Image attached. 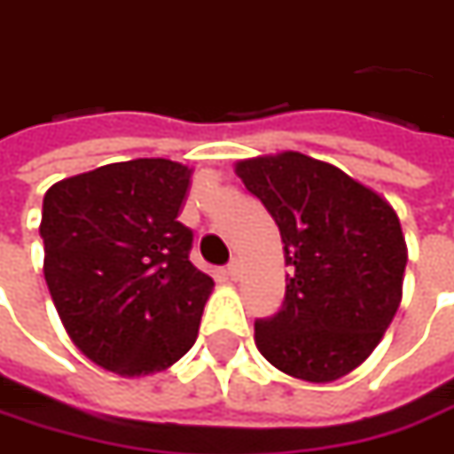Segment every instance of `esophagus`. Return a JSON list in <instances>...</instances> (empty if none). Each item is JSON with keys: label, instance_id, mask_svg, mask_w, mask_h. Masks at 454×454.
<instances>
[{"label": "esophagus", "instance_id": "esophagus-1", "mask_svg": "<svg viewBox=\"0 0 454 454\" xmlns=\"http://www.w3.org/2000/svg\"><path fill=\"white\" fill-rule=\"evenodd\" d=\"M226 274L231 281H239V276H241V263H239V258H233V261L228 263Z\"/></svg>", "mask_w": 454, "mask_h": 454}]
</instances>
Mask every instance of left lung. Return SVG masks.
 Segmentation results:
<instances>
[{"instance_id":"8db88e82","label":"left lung","mask_w":454,"mask_h":454,"mask_svg":"<svg viewBox=\"0 0 454 454\" xmlns=\"http://www.w3.org/2000/svg\"><path fill=\"white\" fill-rule=\"evenodd\" d=\"M236 176L281 231L286 299L256 321L276 369L326 384L359 367L402 301L407 243L397 211L341 168L296 150L236 163Z\"/></svg>"}]
</instances>
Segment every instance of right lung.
Returning <instances> with one entry per match:
<instances>
[{
    "mask_svg": "<svg viewBox=\"0 0 454 454\" xmlns=\"http://www.w3.org/2000/svg\"><path fill=\"white\" fill-rule=\"evenodd\" d=\"M193 168L137 158L55 183L42 203L44 281L72 344L120 377L173 367L196 344L213 278L178 221Z\"/></svg>",
    "mask_w": 454,
    "mask_h": 454,
    "instance_id": "right-lung-1",
    "label": "right lung"
}]
</instances>
